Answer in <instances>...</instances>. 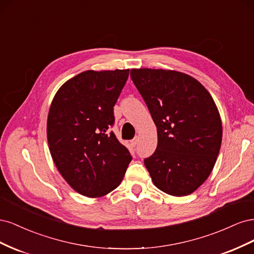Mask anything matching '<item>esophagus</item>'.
<instances>
[{
	"label": "esophagus",
	"instance_id": "1",
	"mask_svg": "<svg viewBox=\"0 0 254 254\" xmlns=\"http://www.w3.org/2000/svg\"><path fill=\"white\" fill-rule=\"evenodd\" d=\"M137 143H139V137H137V136H135L134 137V139L131 141V145L133 146V147H135V146L137 145Z\"/></svg>",
	"mask_w": 254,
	"mask_h": 254
}]
</instances>
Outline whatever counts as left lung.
Here are the masks:
<instances>
[{"label": "left lung", "instance_id": "8db88e82", "mask_svg": "<svg viewBox=\"0 0 254 254\" xmlns=\"http://www.w3.org/2000/svg\"><path fill=\"white\" fill-rule=\"evenodd\" d=\"M130 76L157 126L158 146L144 164L155 186L182 197L213 171L222 125L213 97L191 76L163 68H132Z\"/></svg>", "mask_w": 254, "mask_h": 254}]
</instances>
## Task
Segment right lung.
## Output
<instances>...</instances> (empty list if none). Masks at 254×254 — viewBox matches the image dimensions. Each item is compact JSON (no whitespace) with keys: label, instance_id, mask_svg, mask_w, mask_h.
I'll return each mask as SVG.
<instances>
[{"label":"right lung","instance_id":"obj_1","mask_svg":"<svg viewBox=\"0 0 254 254\" xmlns=\"http://www.w3.org/2000/svg\"><path fill=\"white\" fill-rule=\"evenodd\" d=\"M128 76L129 68L84 71L66 80L52 101L47 123L52 159L68 186L86 197L117 189L131 161L110 131Z\"/></svg>","mask_w":254,"mask_h":254}]
</instances>
